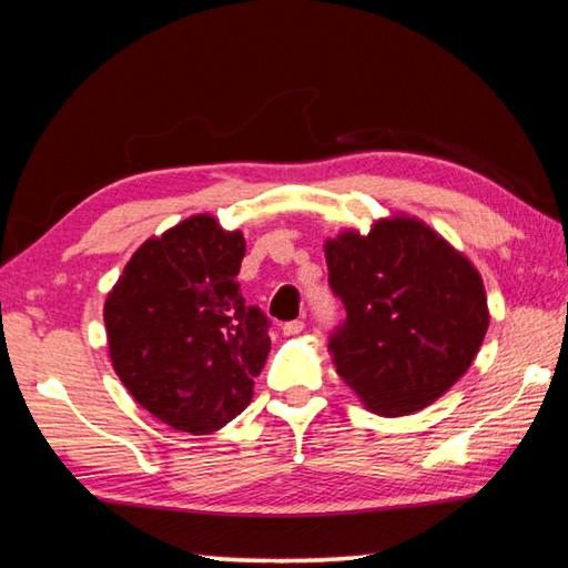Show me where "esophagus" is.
<instances>
[{
	"instance_id": "1",
	"label": "esophagus",
	"mask_w": 568,
	"mask_h": 568,
	"mask_svg": "<svg viewBox=\"0 0 568 568\" xmlns=\"http://www.w3.org/2000/svg\"><path fill=\"white\" fill-rule=\"evenodd\" d=\"M303 329H305V320H291V323L283 325L285 335H297V333H303Z\"/></svg>"
}]
</instances>
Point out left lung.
Returning <instances> with one entry per match:
<instances>
[{
  "mask_svg": "<svg viewBox=\"0 0 568 568\" xmlns=\"http://www.w3.org/2000/svg\"><path fill=\"white\" fill-rule=\"evenodd\" d=\"M327 281L345 307L329 333L337 375L385 417L427 407L467 373L489 327L479 273L412 219L325 245Z\"/></svg>",
  "mask_w": 568,
  "mask_h": 568,
  "instance_id": "1",
  "label": "left lung"
}]
</instances>
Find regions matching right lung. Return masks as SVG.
Returning <instances> with one entry per match:
<instances>
[{"instance_id": "obj_1", "label": "right lung", "mask_w": 568, "mask_h": 568, "mask_svg": "<svg viewBox=\"0 0 568 568\" xmlns=\"http://www.w3.org/2000/svg\"><path fill=\"white\" fill-rule=\"evenodd\" d=\"M245 241L193 215L141 245L106 297L113 369L169 427L211 435L248 407L271 320L241 295Z\"/></svg>"}]
</instances>
